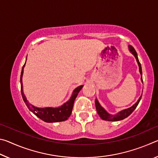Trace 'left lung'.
I'll return each mask as SVG.
<instances>
[{
    "mask_svg": "<svg viewBox=\"0 0 158 158\" xmlns=\"http://www.w3.org/2000/svg\"><path fill=\"white\" fill-rule=\"evenodd\" d=\"M128 49H129L130 52L132 53V54L135 57L136 60H137V64L139 65V73L141 74V82H143V79H142V69H141V63H139L138 59V56H137V53L136 52L135 49H134V47L131 46V45H128ZM141 96H142V94L139 98V100H137V102H136L135 105H133L132 106L130 107L123 109V110L120 111L118 113L115 114H111L108 113L105 109H104L102 106H101V105L99 102L98 99H95V107H96V110H97V112L99 116L101 118L102 120H105V121H121V120L125 119V118H127L130 116V115L132 113L134 110L137 107L138 104L139 103V102L141 99Z\"/></svg>",
    "mask_w": 158,
    "mask_h": 158,
    "instance_id": "8db88e82",
    "label": "left lung"
}]
</instances>
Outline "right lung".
Masks as SVG:
<instances>
[{
	"label": "right lung",
	"mask_w": 158,
	"mask_h": 158,
	"mask_svg": "<svg viewBox=\"0 0 158 158\" xmlns=\"http://www.w3.org/2000/svg\"><path fill=\"white\" fill-rule=\"evenodd\" d=\"M27 58V57H26ZM26 65H23L22 69H21V77H20V82H21V95H22L23 100L26 103V106L28 108L29 110L37 116L39 118H40L42 121L47 123H56V122H61L65 121L68 119V118L70 116L73 111L74 102L75 100L77 95L79 93L80 90L84 86V85H79L75 89L73 90V94H72L71 98L69 100H68L62 105L58 106V107H37V106L31 105L28 102L26 96L23 93V83H22V77L23 74V68H24Z\"/></svg>",
	"instance_id": "1"
}]
</instances>
